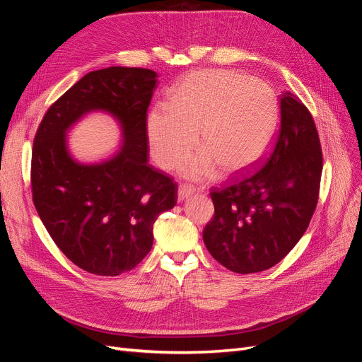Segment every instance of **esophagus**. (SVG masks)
Listing matches in <instances>:
<instances>
[{"instance_id": "1", "label": "esophagus", "mask_w": 362, "mask_h": 362, "mask_svg": "<svg viewBox=\"0 0 362 362\" xmlns=\"http://www.w3.org/2000/svg\"><path fill=\"white\" fill-rule=\"evenodd\" d=\"M194 194V189L192 187V185H187V184H181L178 187V201L182 202L185 199L192 198V196Z\"/></svg>"}]
</instances>
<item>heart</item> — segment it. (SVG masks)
<instances>
[{
    "label": "heart",
    "mask_w": 362,
    "mask_h": 362,
    "mask_svg": "<svg viewBox=\"0 0 362 362\" xmlns=\"http://www.w3.org/2000/svg\"><path fill=\"white\" fill-rule=\"evenodd\" d=\"M278 128L275 90L233 71L189 75L170 93L168 107L152 108L146 119L151 154L163 169L178 166L198 139L202 149L181 168L194 181L213 175L216 164L223 173L252 168L269 152Z\"/></svg>",
    "instance_id": "1"
}]
</instances>
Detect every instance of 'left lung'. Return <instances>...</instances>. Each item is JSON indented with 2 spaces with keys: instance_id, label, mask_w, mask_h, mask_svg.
I'll list each match as a JSON object with an SVG mask.
<instances>
[{
  "instance_id": "left-lung-1",
  "label": "left lung",
  "mask_w": 362,
  "mask_h": 362,
  "mask_svg": "<svg viewBox=\"0 0 362 362\" xmlns=\"http://www.w3.org/2000/svg\"><path fill=\"white\" fill-rule=\"evenodd\" d=\"M279 108V133L261 166L211 192L214 216L204 243L235 273L278 264L306 231L319 199L323 158L314 119L290 92Z\"/></svg>"
}]
</instances>
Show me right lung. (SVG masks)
<instances>
[{
    "label": "right lung",
    "mask_w": 362,
    "mask_h": 362,
    "mask_svg": "<svg viewBox=\"0 0 362 362\" xmlns=\"http://www.w3.org/2000/svg\"><path fill=\"white\" fill-rule=\"evenodd\" d=\"M157 72L112 66L84 75L43 116L33 144L31 190L40 221L75 266L100 276L134 269L154 243L157 217L177 204V184L148 164L146 112ZM103 111L123 145L98 163L74 159L67 131Z\"/></svg>",
    "instance_id": "right-lung-1"
}]
</instances>
